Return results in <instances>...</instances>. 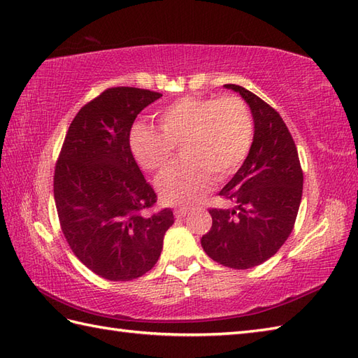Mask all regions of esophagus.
<instances>
[{
	"label": "esophagus",
	"mask_w": 358,
	"mask_h": 358,
	"mask_svg": "<svg viewBox=\"0 0 358 358\" xmlns=\"http://www.w3.org/2000/svg\"><path fill=\"white\" fill-rule=\"evenodd\" d=\"M188 213L189 211L187 208H178L174 210V216H176V219H184Z\"/></svg>",
	"instance_id": "obj_1"
}]
</instances>
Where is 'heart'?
<instances>
[{"label": "heart", "mask_w": 358, "mask_h": 358, "mask_svg": "<svg viewBox=\"0 0 358 358\" xmlns=\"http://www.w3.org/2000/svg\"><path fill=\"white\" fill-rule=\"evenodd\" d=\"M161 133L134 127L130 148L147 171H161L180 147L182 161L156 179V192L166 205L199 202L213 187L241 169L252 145L254 125L245 102L236 96L182 98L157 116Z\"/></svg>", "instance_id": "obj_1"}]
</instances>
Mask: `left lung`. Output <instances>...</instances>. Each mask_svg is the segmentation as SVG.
<instances>
[{"label":"left lung","instance_id":"8db88e82","mask_svg":"<svg viewBox=\"0 0 358 358\" xmlns=\"http://www.w3.org/2000/svg\"><path fill=\"white\" fill-rule=\"evenodd\" d=\"M224 87L248 104L254 136L245 162L219 193L233 206L210 210L213 225L201 243L217 264L248 269L273 257L288 239L301 201L303 173L280 115L241 85Z\"/></svg>","mask_w":358,"mask_h":358}]
</instances>
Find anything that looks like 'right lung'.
Returning a JSON list of instances; mask_svg holds the SVG:
<instances>
[{
  "label": "right lung",
  "instance_id": "obj_1",
  "mask_svg": "<svg viewBox=\"0 0 358 358\" xmlns=\"http://www.w3.org/2000/svg\"><path fill=\"white\" fill-rule=\"evenodd\" d=\"M161 93L115 87L79 110L55 169L59 224L75 256L101 277L133 280L161 256L173 222L165 208L147 216L156 193L130 148L136 116Z\"/></svg>",
  "mask_w": 358,
  "mask_h": 358
}]
</instances>
